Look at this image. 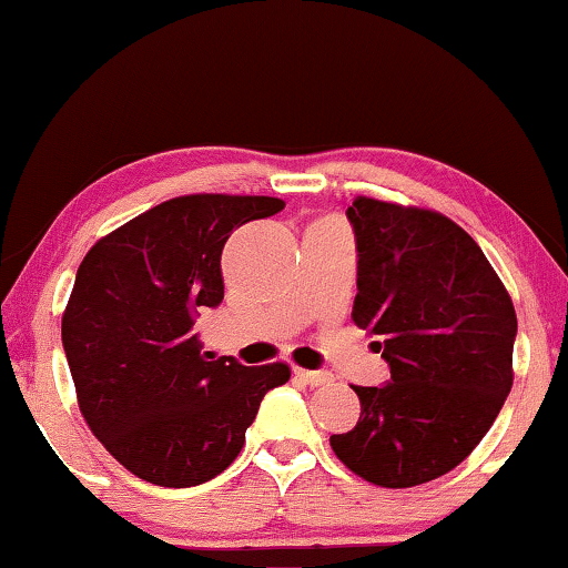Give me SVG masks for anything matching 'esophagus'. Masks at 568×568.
Segmentation results:
<instances>
[{
  "label": "esophagus",
  "instance_id": "esophagus-1",
  "mask_svg": "<svg viewBox=\"0 0 568 568\" xmlns=\"http://www.w3.org/2000/svg\"><path fill=\"white\" fill-rule=\"evenodd\" d=\"M294 375H297L302 383L310 385V387L325 385V383H331V379H333L331 372H323V369H302V367H297V369H294Z\"/></svg>",
  "mask_w": 568,
  "mask_h": 568
}]
</instances>
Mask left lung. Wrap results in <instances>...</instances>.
I'll return each instance as SVG.
<instances>
[{
	"label": "left lung",
	"instance_id": "8db88e82",
	"mask_svg": "<svg viewBox=\"0 0 568 568\" xmlns=\"http://www.w3.org/2000/svg\"><path fill=\"white\" fill-rule=\"evenodd\" d=\"M352 321L390 364L383 387L352 385L362 414L331 447L356 476L410 488L468 457L511 390L517 315L476 240L449 216L356 196Z\"/></svg>",
	"mask_w": 568,
	"mask_h": 568
}]
</instances>
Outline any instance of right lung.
Listing matches in <instances>:
<instances>
[{
    "mask_svg": "<svg viewBox=\"0 0 568 568\" xmlns=\"http://www.w3.org/2000/svg\"><path fill=\"white\" fill-rule=\"evenodd\" d=\"M274 196L191 193L152 206L90 247L61 315L77 403L92 434L146 484L189 488L227 468L290 364L209 362L193 317L224 297L222 247Z\"/></svg>",
    "mask_w": 568,
    "mask_h": 568,
    "instance_id": "obj_1",
    "label": "right lung"
}]
</instances>
